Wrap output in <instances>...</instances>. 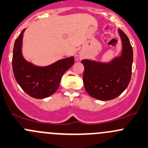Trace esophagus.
<instances>
[{"mask_svg": "<svg viewBox=\"0 0 148 148\" xmlns=\"http://www.w3.org/2000/svg\"><path fill=\"white\" fill-rule=\"evenodd\" d=\"M82 58H83V57L82 56H79V59H82Z\"/></svg>", "mask_w": 148, "mask_h": 148, "instance_id": "esophagus-1", "label": "esophagus"}]
</instances>
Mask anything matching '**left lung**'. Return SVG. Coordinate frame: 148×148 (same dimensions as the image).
<instances>
[{"label":"left lung","instance_id":"8db88e82","mask_svg":"<svg viewBox=\"0 0 148 148\" xmlns=\"http://www.w3.org/2000/svg\"><path fill=\"white\" fill-rule=\"evenodd\" d=\"M122 42V53L119 57L108 63L84 59L83 82L86 92L100 100L116 98L126 90L132 77V47L125 33L118 29Z\"/></svg>","mask_w":148,"mask_h":148}]
</instances>
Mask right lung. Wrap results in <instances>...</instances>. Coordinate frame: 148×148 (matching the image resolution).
<instances>
[{
    "instance_id": "obj_1",
    "label": "right lung",
    "mask_w": 148,
    "mask_h": 148,
    "mask_svg": "<svg viewBox=\"0 0 148 148\" xmlns=\"http://www.w3.org/2000/svg\"><path fill=\"white\" fill-rule=\"evenodd\" d=\"M24 29L14 43L12 66L14 77L23 90L31 97L42 99L52 95L59 87L62 76L74 63V57L64 58L47 66L28 62L21 53Z\"/></svg>"
}]
</instances>
